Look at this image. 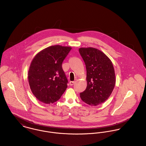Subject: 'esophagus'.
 Here are the masks:
<instances>
[{
    "instance_id": "esophagus-1",
    "label": "esophagus",
    "mask_w": 146,
    "mask_h": 146,
    "mask_svg": "<svg viewBox=\"0 0 146 146\" xmlns=\"http://www.w3.org/2000/svg\"><path fill=\"white\" fill-rule=\"evenodd\" d=\"M75 83V82H70V86H73Z\"/></svg>"
}]
</instances>
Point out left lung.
<instances>
[{
    "mask_svg": "<svg viewBox=\"0 0 146 146\" xmlns=\"http://www.w3.org/2000/svg\"><path fill=\"white\" fill-rule=\"evenodd\" d=\"M85 63L87 86L80 94L81 99L91 106L104 102L111 94L115 84L113 63L102 51L94 48L79 49Z\"/></svg>",
    "mask_w": 146,
    "mask_h": 146,
    "instance_id": "8db88e82",
    "label": "left lung"
}]
</instances>
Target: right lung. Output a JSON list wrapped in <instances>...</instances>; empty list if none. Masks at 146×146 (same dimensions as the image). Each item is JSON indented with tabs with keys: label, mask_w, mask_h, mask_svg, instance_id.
<instances>
[{
	"label": "right lung",
	"mask_w": 146,
	"mask_h": 146,
	"mask_svg": "<svg viewBox=\"0 0 146 146\" xmlns=\"http://www.w3.org/2000/svg\"><path fill=\"white\" fill-rule=\"evenodd\" d=\"M72 49L53 45L42 50L33 58L28 71L31 90L41 102L51 104L58 101L66 91L68 83L62 64Z\"/></svg>",
	"instance_id": "right-lung-1"
}]
</instances>
